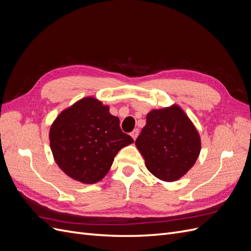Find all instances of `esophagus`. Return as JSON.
<instances>
[{
  "label": "esophagus",
  "instance_id": "obj_1",
  "mask_svg": "<svg viewBox=\"0 0 251 251\" xmlns=\"http://www.w3.org/2000/svg\"><path fill=\"white\" fill-rule=\"evenodd\" d=\"M138 135H139V130H138V128H135V130L131 133V136H132V138L134 140L138 137Z\"/></svg>",
  "mask_w": 251,
  "mask_h": 251
}]
</instances>
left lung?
<instances>
[{"label":"left lung","instance_id":"obj_1","mask_svg":"<svg viewBox=\"0 0 251 251\" xmlns=\"http://www.w3.org/2000/svg\"><path fill=\"white\" fill-rule=\"evenodd\" d=\"M135 144L150 173L165 182L183 177L201 151L200 134L178 104L149 112Z\"/></svg>","mask_w":251,"mask_h":251}]
</instances>
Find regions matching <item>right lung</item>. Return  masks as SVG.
Masks as SVG:
<instances>
[{"instance_id": "right-lung-1", "label": "right lung", "mask_w": 251, "mask_h": 251, "mask_svg": "<svg viewBox=\"0 0 251 251\" xmlns=\"http://www.w3.org/2000/svg\"><path fill=\"white\" fill-rule=\"evenodd\" d=\"M49 140L58 168L83 184L103 179L118 151L134 142L120 130L109 105L93 96L60 112L50 126Z\"/></svg>"}]
</instances>
